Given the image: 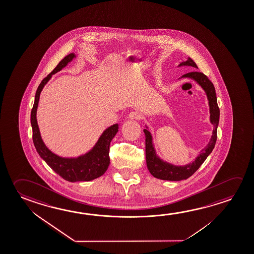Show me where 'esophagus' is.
<instances>
[{"instance_id":"esophagus-1","label":"esophagus","mask_w":254,"mask_h":254,"mask_svg":"<svg viewBox=\"0 0 254 254\" xmlns=\"http://www.w3.org/2000/svg\"><path fill=\"white\" fill-rule=\"evenodd\" d=\"M141 113L137 112V111H133L128 114V118L130 120H133V121H138V120H141Z\"/></svg>"}]
</instances>
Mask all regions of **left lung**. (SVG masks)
Segmentation results:
<instances>
[{
  "label": "left lung",
  "mask_w": 254,
  "mask_h": 254,
  "mask_svg": "<svg viewBox=\"0 0 254 254\" xmlns=\"http://www.w3.org/2000/svg\"><path fill=\"white\" fill-rule=\"evenodd\" d=\"M190 66L198 68L196 63L191 58H188L186 62L180 63L178 66ZM181 78L191 79L195 81L206 92L207 100H208V106H209L210 123L214 127V129H213L210 141H208V143L205 148L199 151V155L194 160L186 165H174L161 159L160 157L157 156L156 149L154 147V143H153L152 134L149 132L148 127L145 126L146 129L143 130V132L145 133L147 167L149 172L151 173V175L159 180L180 181V180H187L189 177H191L212 152V150L215 148L216 138H217V127H218L219 118H220V110L217 105V98H216L214 84L209 81V79L207 78V75L197 71L184 74Z\"/></svg>",
  "instance_id": "obj_1"
}]
</instances>
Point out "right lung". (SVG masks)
Wrapping results in <instances>:
<instances>
[{
  "mask_svg": "<svg viewBox=\"0 0 254 254\" xmlns=\"http://www.w3.org/2000/svg\"><path fill=\"white\" fill-rule=\"evenodd\" d=\"M74 58H75V55L73 53L66 55L60 62L55 69L42 80L38 87L36 91L35 101L31 113L32 140L39 156L63 179L69 182L90 181L101 177L108 169L110 164V143L119 131V125L114 124L107 127L98 138L93 148L85 154L77 157H63L52 152L47 148V145L44 143L37 121V109L40 93L43 90L44 86L51 79L53 74L62 70Z\"/></svg>",
  "mask_w": 254,
  "mask_h": 254,
  "instance_id": "right-lung-1",
  "label": "right lung"
}]
</instances>
